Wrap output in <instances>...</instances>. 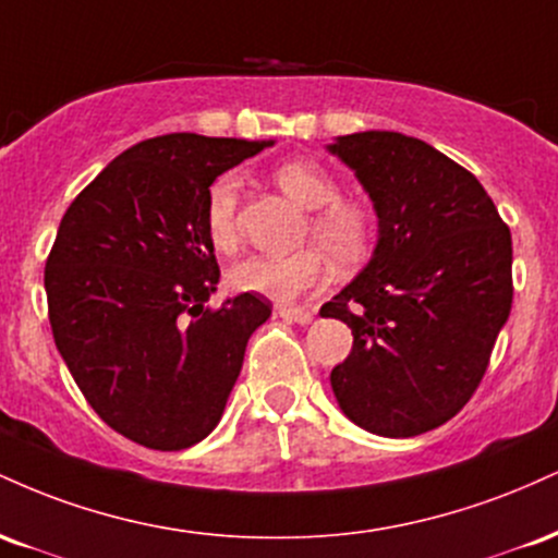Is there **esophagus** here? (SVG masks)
Masks as SVG:
<instances>
[{"instance_id":"esophagus-1","label":"esophagus","mask_w":558,"mask_h":558,"mask_svg":"<svg viewBox=\"0 0 558 558\" xmlns=\"http://www.w3.org/2000/svg\"><path fill=\"white\" fill-rule=\"evenodd\" d=\"M278 317H283L286 323H296V325H310L312 323V312L301 310V306H278Z\"/></svg>"}]
</instances>
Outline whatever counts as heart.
<instances>
[{
  "mask_svg": "<svg viewBox=\"0 0 558 558\" xmlns=\"http://www.w3.org/2000/svg\"><path fill=\"white\" fill-rule=\"evenodd\" d=\"M275 181L301 207L312 209L304 239L323 246L341 270H354L373 254L377 217L360 198H343L336 175L315 159H288L275 168ZM241 181L226 172L209 185L204 202V230L217 252L230 254L239 246ZM319 248H301L286 257H248L228 272L230 286L241 293H257L272 301H293L323 286L328 265Z\"/></svg>",
  "mask_w": 558,
  "mask_h": 558,
  "instance_id": "heart-1",
  "label": "heart"
}]
</instances>
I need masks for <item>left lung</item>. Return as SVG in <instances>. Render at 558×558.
<instances>
[{
  "label": "left lung",
  "mask_w": 558,
  "mask_h": 558,
  "mask_svg": "<svg viewBox=\"0 0 558 558\" xmlns=\"http://www.w3.org/2000/svg\"><path fill=\"white\" fill-rule=\"evenodd\" d=\"M328 149L377 215L369 265L319 310L354 336L332 393L375 435L435 430L472 399L509 319V226L477 178L425 141L364 131Z\"/></svg>",
  "instance_id": "obj_1"
}]
</instances>
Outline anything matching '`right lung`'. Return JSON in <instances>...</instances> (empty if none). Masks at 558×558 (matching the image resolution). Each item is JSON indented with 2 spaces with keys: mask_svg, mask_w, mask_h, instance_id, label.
Masks as SVG:
<instances>
[{
  "mask_svg": "<svg viewBox=\"0 0 558 558\" xmlns=\"http://www.w3.org/2000/svg\"><path fill=\"white\" fill-rule=\"evenodd\" d=\"M270 144L146 138L62 217L44 270L54 343L94 412L133 444L181 451L207 438L270 317L257 293L204 306L220 280L204 230L209 185Z\"/></svg>",
  "mask_w": 558,
  "mask_h": 558,
  "instance_id": "obj_1",
  "label": "right lung"
}]
</instances>
